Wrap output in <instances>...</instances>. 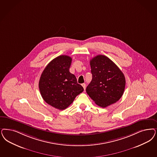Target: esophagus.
Here are the masks:
<instances>
[{
    "mask_svg": "<svg viewBox=\"0 0 157 157\" xmlns=\"http://www.w3.org/2000/svg\"><path fill=\"white\" fill-rule=\"evenodd\" d=\"M82 86L83 87L84 90H85V89H86V84H85V83H82Z\"/></svg>",
    "mask_w": 157,
    "mask_h": 157,
    "instance_id": "1",
    "label": "esophagus"
}]
</instances>
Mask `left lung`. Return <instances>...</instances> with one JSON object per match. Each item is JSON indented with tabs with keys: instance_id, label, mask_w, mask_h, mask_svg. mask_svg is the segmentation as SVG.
Here are the masks:
<instances>
[{
	"instance_id": "left-lung-1",
	"label": "left lung",
	"mask_w": 157,
	"mask_h": 157,
	"mask_svg": "<svg viewBox=\"0 0 157 157\" xmlns=\"http://www.w3.org/2000/svg\"><path fill=\"white\" fill-rule=\"evenodd\" d=\"M92 80L86 91L101 107L105 108L118 101L125 87V78L118 66L108 57L98 55L90 61Z\"/></svg>"
}]
</instances>
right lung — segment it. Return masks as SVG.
Instances as JSON below:
<instances>
[{
    "label": "right lung",
    "instance_id": "right-lung-1",
    "mask_svg": "<svg viewBox=\"0 0 157 157\" xmlns=\"http://www.w3.org/2000/svg\"><path fill=\"white\" fill-rule=\"evenodd\" d=\"M72 59L61 55L52 60L44 69L39 82L41 96L46 103L63 110L83 91L75 76L70 72Z\"/></svg>",
    "mask_w": 157,
    "mask_h": 157
}]
</instances>
